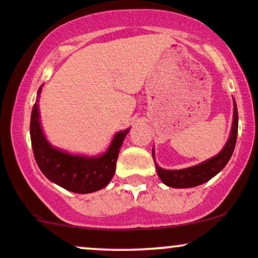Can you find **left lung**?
Segmentation results:
<instances>
[{"label":"left lung","mask_w":258,"mask_h":258,"mask_svg":"<svg viewBox=\"0 0 258 258\" xmlns=\"http://www.w3.org/2000/svg\"><path fill=\"white\" fill-rule=\"evenodd\" d=\"M236 137H238V108H236V103L234 100L232 132H230V137L228 139L226 146L222 149V152L218 155H216L215 158H211L207 161L203 162V164L193 167L183 168V170L168 171L155 165L160 179L162 180V183H165L168 186H172V188H191V186L203 184V183L207 182V180L216 176L222 168L226 166L234 152V148H235Z\"/></svg>","instance_id":"left-lung-1"}]
</instances>
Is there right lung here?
<instances>
[{
	"label": "right lung",
	"instance_id": "1",
	"mask_svg": "<svg viewBox=\"0 0 258 258\" xmlns=\"http://www.w3.org/2000/svg\"><path fill=\"white\" fill-rule=\"evenodd\" d=\"M128 131L127 128L116 133L109 149L98 158L72 155L49 146L41 130L37 103L32 106L30 137L38 167L49 180L74 193H93L108 185L115 173L120 148Z\"/></svg>",
	"mask_w": 258,
	"mask_h": 258
}]
</instances>
